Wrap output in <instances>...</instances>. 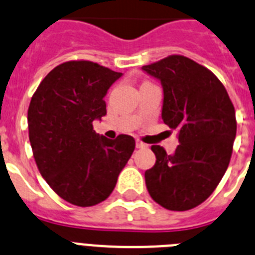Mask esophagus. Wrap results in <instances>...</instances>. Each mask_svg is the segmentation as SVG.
Wrapping results in <instances>:
<instances>
[{"label":"esophagus","instance_id":"esophagus-1","mask_svg":"<svg viewBox=\"0 0 255 255\" xmlns=\"http://www.w3.org/2000/svg\"><path fill=\"white\" fill-rule=\"evenodd\" d=\"M136 147L137 149H145V147H147V145L146 143H143L142 141H136Z\"/></svg>","mask_w":255,"mask_h":255}]
</instances>
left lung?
I'll return each mask as SVG.
<instances>
[{"label": "left lung", "instance_id": "8db88e82", "mask_svg": "<svg viewBox=\"0 0 255 255\" xmlns=\"http://www.w3.org/2000/svg\"><path fill=\"white\" fill-rule=\"evenodd\" d=\"M142 69L160 81L161 119L178 129L180 141L172 155L151 146L156 161L145 172L146 187L165 209H192L209 198L230 164L236 137L234 104L213 73L182 55H170Z\"/></svg>", "mask_w": 255, "mask_h": 255}]
</instances>
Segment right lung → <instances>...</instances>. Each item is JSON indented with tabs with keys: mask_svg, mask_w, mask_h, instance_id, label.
<instances>
[{
	"mask_svg": "<svg viewBox=\"0 0 255 255\" xmlns=\"http://www.w3.org/2000/svg\"><path fill=\"white\" fill-rule=\"evenodd\" d=\"M122 73L88 60L57 65L33 94L28 129L35 164L51 189L78 207L109 198L133 152L134 138L99 136L95 119L106 114L104 96Z\"/></svg>",
	"mask_w": 255,
	"mask_h": 255,
	"instance_id": "obj_1",
	"label": "right lung"
}]
</instances>
